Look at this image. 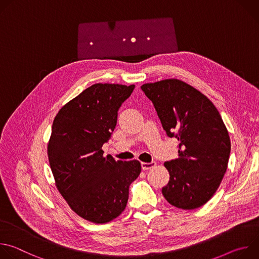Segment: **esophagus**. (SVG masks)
Returning a JSON list of instances; mask_svg holds the SVG:
<instances>
[{
    "instance_id": "obj_1",
    "label": "esophagus",
    "mask_w": 259,
    "mask_h": 259,
    "mask_svg": "<svg viewBox=\"0 0 259 259\" xmlns=\"http://www.w3.org/2000/svg\"><path fill=\"white\" fill-rule=\"evenodd\" d=\"M156 166V162H151V163H145V162H142L141 163V168L142 170H149L153 167Z\"/></svg>"
}]
</instances>
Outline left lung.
I'll list each match as a JSON object with an SVG mask.
<instances>
[{
    "instance_id": "1",
    "label": "left lung",
    "mask_w": 259,
    "mask_h": 259,
    "mask_svg": "<svg viewBox=\"0 0 259 259\" xmlns=\"http://www.w3.org/2000/svg\"><path fill=\"white\" fill-rule=\"evenodd\" d=\"M169 137L179 141L178 158L164 165L170 179L162 189L174 207L192 210L215 194L228 168L231 140L214 104L199 90L177 79L141 86Z\"/></svg>"
}]
</instances>
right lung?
Returning <instances> with one entry per match:
<instances>
[{
  "label": "right lung",
  "instance_id": "obj_1",
  "mask_svg": "<svg viewBox=\"0 0 259 259\" xmlns=\"http://www.w3.org/2000/svg\"><path fill=\"white\" fill-rule=\"evenodd\" d=\"M134 85L94 84L56 114L47 153L55 186L70 209L93 224H106L126 208L140 162L104 156L102 145L117 125L118 110Z\"/></svg>",
  "mask_w": 259,
  "mask_h": 259
}]
</instances>
